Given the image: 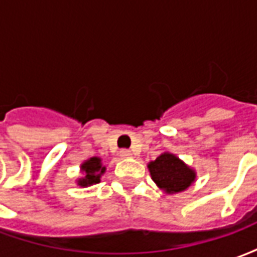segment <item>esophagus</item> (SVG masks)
Masks as SVG:
<instances>
[{"label": "esophagus", "mask_w": 257, "mask_h": 257, "mask_svg": "<svg viewBox=\"0 0 257 257\" xmlns=\"http://www.w3.org/2000/svg\"><path fill=\"white\" fill-rule=\"evenodd\" d=\"M119 157L121 158H129V157H132V153L129 150H121L119 151Z\"/></svg>", "instance_id": "1"}]
</instances>
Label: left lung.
I'll list each match as a JSON object with an SVG mask.
<instances>
[{"label": "left lung", "mask_w": 257, "mask_h": 257, "mask_svg": "<svg viewBox=\"0 0 257 257\" xmlns=\"http://www.w3.org/2000/svg\"><path fill=\"white\" fill-rule=\"evenodd\" d=\"M153 182L165 194H178L187 190L197 179L195 169L189 167L169 151L162 153L147 164Z\"/></svg>", "instance_id": "1"}]
</instances>
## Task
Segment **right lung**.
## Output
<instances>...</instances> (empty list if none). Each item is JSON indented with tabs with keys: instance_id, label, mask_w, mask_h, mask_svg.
<instances>
[{
	"instance_id": "right-lung-1",
	"label": "right lung",
	"mask_w": 257,
	"mask_h": 257,
	"mask_svg": "<svg viewBox=\"0 0 257 257\" xmlns=\"http://www.w3.org/2000/svg\"><path fill=\"white\" fill-rule=\"evenodd\" d=\"M79 171L82 173V176L75 180L77 184L81 187H89V186H93L100 182V178L106 172V167L103 165L101 158L90 157L81 164Z\"/></svg>"
}]
</instances>
